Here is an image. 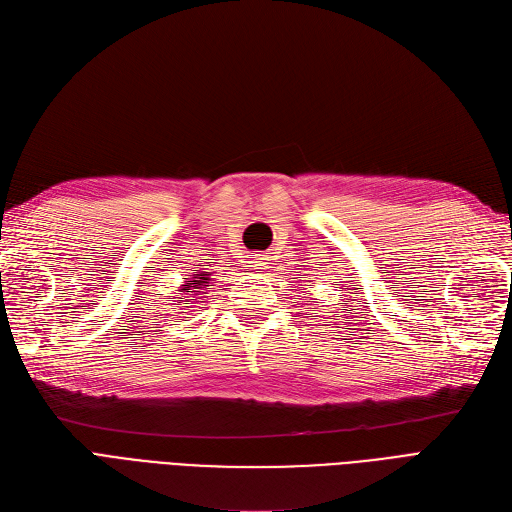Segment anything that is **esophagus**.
<instances>
[{"label": "esophagus", "mask_w": 512, "mask_h": 512, "mask_svg": "<svg viewBox=\"0 0 512 512\" xmlns=\"http://www.w3.org/2000/svg\"><path fill=\"white\" fill-rule=\"evenodd\" d=\"M250 264H252V269L256 271V273H262V271H267L269 269V256L267 254H254L252 258H250Z\"/></svg>", "instance_id": "34e87169"}]
</instances>
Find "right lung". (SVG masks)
<instances>
[{
    "mask_svg": "<svg viewBox=\"0 0 512 512\" xmlns=\"http://www.w3.org/2000/svg\"><path fill=\"white\" fill-rule=\"evenodd\" d=\"M210 281H212L210 273H199L191 281H187L185 285H182L180 292L185 294V300H182V304H197V302H201L203 294H206V292H201V290H206V283H210Z\"/></svg>",
    "mask_w": 512,
    "mask_h": 512,
    "instance_id": "right-lung-1",
    "label": "right lung"
}]
</instances>
